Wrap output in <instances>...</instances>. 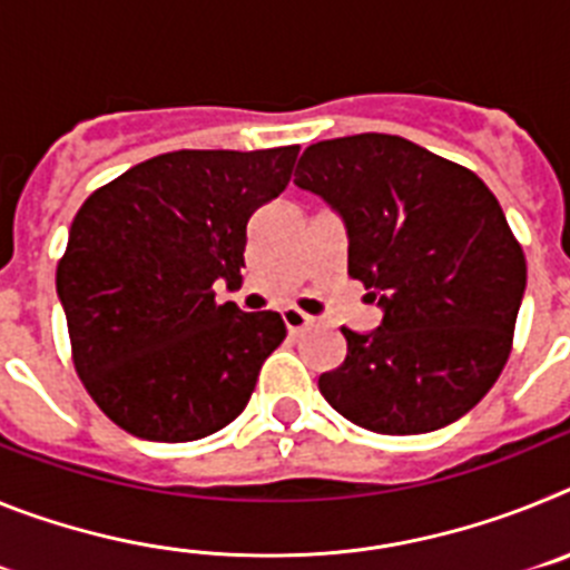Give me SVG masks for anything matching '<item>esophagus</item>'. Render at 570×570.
I'll use <instances>...</instances> for the list:
<instances>
[{"mask_svg":"<svg viewBox=\"0 0 570 570\" xmlns=\"http://www.w3.org/2000/svg\"><path fill=\"white\" fill-rule=\"evenodd\" d=\"M282 322H285V328H288V334H299V331H305L311 325V316L305 314V311L299 308H285L282 311Z\"/></svg>","mask_w":570,"mask_h":570,"instance_id":"1","label":"esophagus"}]
</instances>
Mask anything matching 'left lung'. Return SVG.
<instances>
[{
    "instance_id": "left-lung-1",
    "label": "left lung",
    "mask_w": 570,
    "mask_h": 570,
    "mask_svg": "<svg viewBox=\"0 0 570 570\" xmlns=\"http://www.w3.org/2000/svg\"><path fill=\"white\" fill-rule=\"evenodd\" d=\"M299 188L347 228V276L380 299L371 334L342 328L347 354L320 376L345 420L376 434H425L491 391L513 345L525 254L480 176L391 134L311 145Z\"/></svg>"
}]
</instances>
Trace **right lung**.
<instances>
[{
    "instance_id": "add662e5",
    "label": "right lung",
    "mask_w": 570,
    "mask_h": 570,
    "mask_svg": "<svg viewBox=\"0 0 570 570\" xmlns=\"http://www.w3.org/2000/svg\"><path fill=\"white\" fill-rule=\"evenodd\" d=\"M299 145L170 150L82 203L57 265L70 360L110 422L190 442L242 414L285 340L276 311L216 305L242 282L248 219L291 183Z\"/></svg>"
}]
</instances>
